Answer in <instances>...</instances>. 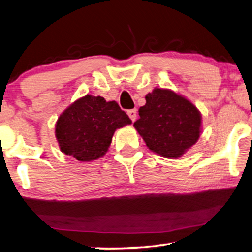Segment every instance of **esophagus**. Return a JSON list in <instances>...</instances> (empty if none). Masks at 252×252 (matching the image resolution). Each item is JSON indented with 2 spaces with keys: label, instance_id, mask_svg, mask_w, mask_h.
Returning <instances> with one entry per match:
<instances>
[{
  "label": "esophagus",
  "instance_id": "esophagus-1",
  "mask_svg": "<svg viewBox=\"0 0 252 252\" xmlns=\"http://www.w3.org/2000/svg\"><path fill=\"white\" fill-rule=\"evenodd\" d=\"M136 114H138V112H136L135 109H132V110H129L127 111V116L130 117V119L132 121H135L136 120Z\"/></svg>",
  "mask_w": 252,
  "mask_h": 252
}]
</instances>
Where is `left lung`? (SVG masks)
Returning <instances> with one entry per match:
<instances>
[{"label": "left lung", "mask_w": 252, "mask_h": 252, "mask_svg": "<svg viewBox=\"0 0 252 252\" xmlns=\"http://www.w3.org/2000/svg\"><path fill=\"white\" fill-rule=\"evenodd\" d=\"M133 126L157 155L177 159L197 143L202 117L187 97L169 89L156 88L146 95Z\"/></svg>", "instance_id": "obj_1"}]
</instances>
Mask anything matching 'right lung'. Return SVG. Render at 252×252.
<instances>
[{"instance_id": "right-lung-1", "label": "right lung", "mask_w": 252, "mask_h": 252, "mask_svg": "<svg viewBox=\"0 0 252 252\" xmlns=\"http://www.w3.org/2000/svg\"><path fill=\"white\" fill-rule=\"evenodd\" d=\"M116 101L87 94L63 111L55 125V138L61 152L81 162L103 157L117 129L131 125Z\"/></svg>"}]
</instances>
